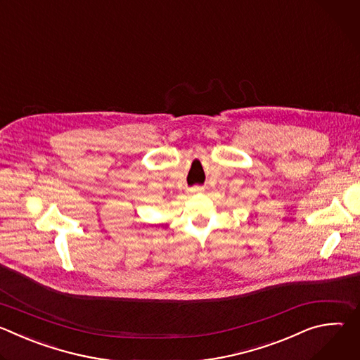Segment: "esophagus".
Masks as SVG:
<instances>
[{"instance_id":"34e87169","label":"esophagus","mask_w":360,"mask_h":360,"mask_svg":"<svg viewBox=\"0 0 360 360\" xmlns=\"http://www.w3.org/2000/svg\"><path fill=\"white\" fill-rule=\"evenodd\" d=\"M205 188L203 186H192L188 189V193H199V192H203Z\"/></svg>"}]
</instances>
